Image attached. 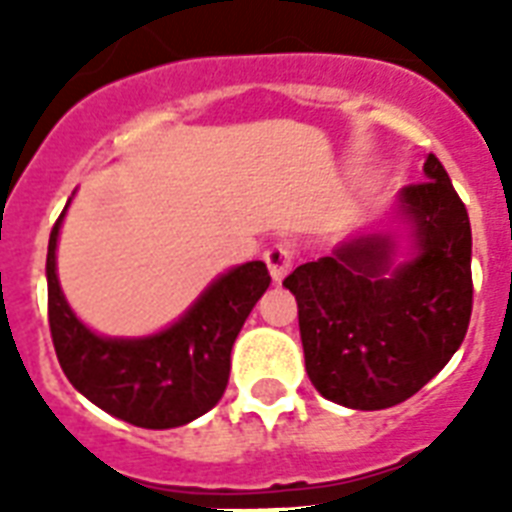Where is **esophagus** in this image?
Returning <instances> with one entry per match:
<instances>
[{
  "instance_id": "34e87169",
  "label": "esophagus",
  "mask_w": 512,
  "mask_h": 512,
  "mask_svg": "<svg viewBox=\"0 0 512 512\" xmlns=\"http://www.w3.org/2000/svg\"><path fill=\"white\" fill-rule=\"evenodd\" d=\"M292 260H295V249L289 247L287 241H279V244H273L265 252V265H268V271H271L273 281H281L292 268Z\"/></svg>"
}]
</instances>
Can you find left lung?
I'll return each instance as SVG.
<instances>
[{"label": "left lung", "instance_id": "left-lung-1", "mask_svg": "<svg viewBox=\"0 0 512 512\" xmlns=\"http://www.w3.org/2000/svg\"><path fill=\"white\" fill-rule=\"evenodd\" d=\"M401 215L417 255L393 265L388 233H366L284 279L295 295L305 372L313 388L350 409H388L433 380L465 340L473 311L468 209L444 164L406 185Z\"/></svg>", "mask_w": 512, "mask_h": 512}]
</instances>
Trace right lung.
Segmentation results:
<instances>
[{
    "mask_svg": "<svg viewBox=\"0 0 512 512\" xmlns=\"http://www.w3.org/2000/svg\"><path fill=\"white\" fill-rule=\"evenodd\" d=\"M63 215L66 209L47 247V319L68 382L103 412L138 428H177L209 412L228 385L233 342L271 284L265 263L252 260L223 273L159 335L100 337L76 319L60 292L55 247Z\"/></svg>",
    "mask_w": 512,
    "mask_h": 512,
    "instance_id": "obj_1",
    "label": "right lung"
}]
</instances>
